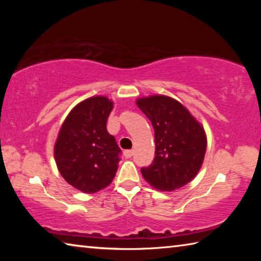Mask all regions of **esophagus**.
<instances>
[{"mask_svg":"<svg viewBox=\"0 0 261 261\" xmlns=\"http://www.w3.org/2000/svg\"><path fill=\"white\" fill-rule=\"evenodd\" d=\"M132 155H134V151H132V149H127V151H124V156L126 159L131 158Z\"/></svg>","mask_w":261,"mask_h":261,"instance_id":"esophagus-1","label":"esophagus"}]
</instances>
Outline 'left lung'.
Here are the masks:
<instances>
[{"label": "left lung", "mask_w": 261, "mask_h": 261, "mask_svg": "<svg viewBox=\"0 0 261 261\" xmlns=\"http://www.w3.org/2000/svg\"><path fill=\"white\" fill-rule=\"evenodd\" d=\"M137 106L152 122L155 158L141 168L153 188L174 191L196 177L204 162L207 137L191 113L170 96L155 94L139 98Z\"/></svg>", "instance_id": "obj_1"}]
</instances>
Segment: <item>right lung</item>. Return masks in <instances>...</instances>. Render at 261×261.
Wrapping results in <instances>:
<instances>
[{"label":"right lung","mask_w":261,"mask_h":261,"mask_svg":"<svg viewBox=\"0 0 261 261\" xmlns=\"http://www.w3.org/2000/svg\"><path fill=\"white\" fill-rule=\"evenodd\" d=\"M114 102L92 96L79 102L62 124L54 155L60 174L74 189L95 193L113 182L121 149L107 131Z\"/></svg>","instance_id":"1"}]
</instances>
